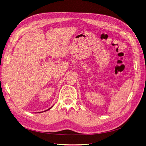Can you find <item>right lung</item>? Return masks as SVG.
<instances>
[{"instance_id":"1","label":"right lung","mask_w":146,"mask_h":146,"mask_svg":"<svg viewBox=\"0 0 146 146\" xmlns=\"http://www.w3.org/2000/svg\"><path fill=\"white\" fill-rule=\"evenodd\" d=\"M52 107H53V106H52V107H51V108H49V109H48V110H46V111H44V112H46V111H48V110H50V109H51V108H52Z\"/></svg>"}]
</instances>
